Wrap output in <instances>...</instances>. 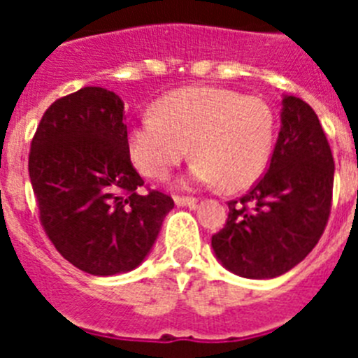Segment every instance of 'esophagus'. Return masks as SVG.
<instances>
[{
  "label": "esophagus",
  "instance_id": "34e87169",
  "mask_svg": "<svg viewBox=\"0 0 358 358\" xmlns=\"http://www.w3.org/2000/svg\"><path fill=\"white\" fill-rule=\"evenodd\" d=\"M173 202H176L177 206L192 208V210L197 206V199H194V197H176V199H173Z\"/></svg>",
  "mask_w": 358,
  "mask_h": 358
}]
</instances>
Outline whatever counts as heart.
Listing matches in <instances>:
<instances>
[{"label": "heart", "instance_id": "heart-1", "mask_svg": "<svg viewBox=\"0 0 358 358\" xmlns=\"http://www.w3.org/2000/svg\"><path fill=\"white\" fill-rule=\"evenodd\" d=\"M274 132V113L260 98L195 85L166 94L154 115L138 120L129 131V152L143 176L163 179L189 147V181L238 192L264 173Z\"/></svg>", "mask_w": 358, "mask_h": 358}]
</instances>
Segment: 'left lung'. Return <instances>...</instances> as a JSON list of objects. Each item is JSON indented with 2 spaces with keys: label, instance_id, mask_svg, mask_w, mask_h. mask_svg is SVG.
Wrapping results in <instances>:
<instances>
[{
  "label": "left lung",
  "instance_id": "8db88e82",
  "mask_svg": "<svg viewBox=\"0 0 358 358\" xmlns=\"http://www.w3.org/2000/svg\"><path fill=\"white\" fill-rule=\"evenodd\" d=\"M334 172L330 145L314 109L301 98L283 94L267 173L242 199L227 202L226 226L211 238L217 260L249 280L289 273L324 231Z\"/></svg>",
  "mask_w": 358,
  "mask_h": 358
}]
</instances>
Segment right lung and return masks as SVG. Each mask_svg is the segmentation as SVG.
Here are the masks:
<instances>
[{
    "label": "right lung",
    "instance_id": "1",
    "mask_svg": "<svg viewBox=\"0 0 358 358\" xmlns=\"http://www.w3.org/2000/svg\"><path fill=\"white\" fill-rule=\"evenodd\" d=\"M28 172L46 235L69 264L93 276L145 262L173 201L138 194L125 103L103 87H82L48 107L31 140Z\"/></svg>",
    "mask_w": 358,
    "mask_h": 358
}]
</instances>
